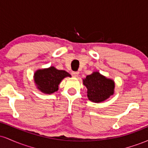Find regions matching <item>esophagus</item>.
Returning a JSON list of instances; mask_svg holds the SVG:
<instances>
[{
    "label": "esophagus",
    "mask_w": 148,
    "mask_h": 148,
    "mask_svg": "<svg viewBox=\"0 0 148 148\" xmlns=\"http://www.w3.org/2000/svg\"><path fill=\"white\" fill-rule=\"evenodd\" d=\"M78 74H79V73H78L77 72H72V75L73 77H77Z\"/></svg>",
    "instance_id": "1"
}]
</instances>
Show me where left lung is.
<instances>
[{"label": "left lung", "instance_id": "1", "mask_svg": "<svg viewBox=\"0 0 148 148\" xmlns=\"http://www.w3.org/2000/svg\"><path fill=\"white\" fill-rule=\"evenodd\" d=\"M83 81L88 89V99L93 102L103 101L114 93V81L107 79L98 72H94L88 75L86 79H83Z\"/></svg>", "mask_w": 148, "mask_h": 148}]
</instances>
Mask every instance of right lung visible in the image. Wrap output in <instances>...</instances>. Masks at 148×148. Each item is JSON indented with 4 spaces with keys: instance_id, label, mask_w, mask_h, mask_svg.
Masks as SVG:
<instances>
[{
    "instance_id": "right-lung-1",
    "label": "right lung",
    "mask_w": 148,
    "mask_h": 148,
    "mask_svg": "<svg viewBox=\"0 0 148 148\" xmlns=\"http://www.w3.org/2000/svg\"><path fill=\"white\" fill-rule=\"evenodd\" d=\"M71 75L64 70L54 67L38 69L34 74V81L37 89L45 94H52L58 90V85L64 78Z\"/></svg>"
}]
</instances>
